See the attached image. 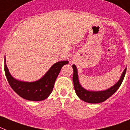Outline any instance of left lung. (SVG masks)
<instances>
[{
    "instance_id": "left-lung-1",
    "label": "left lung",
    "mask_w": 130,
    "mask_h": 130,
    "mask_svg": "<svg viewBox=\"0 0 130 130\" xmlns=\"http://www.w3.org/2000/svg\"><path fill=\"white\" fill-rule=\"evenodd\" d=\"M73 80L74 89L75 92L78 96V98L88 103H100L105 101L108 98L111 96L120 87L121 84L124 80L125 75H126V68L124 69L122 75L121 76L120 80L117 83L115 84L113 87L104 91H89L85 90L80 86L78 82V74H77V67L75 65H73Z\"/></svg>"
}]
</instances>
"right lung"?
Returning a JSON list of instances; mask_svg holds the SVG:
<instances>
[{"label":"right lung","mask_w":130,"mask_h":130,"mask_svg":"<svg viewBox=\"0 0 130 130\" xmlns=\"http://www.w3.org/2000/svg\"><path fill=\"white\" fill-rule=\"evenodd\" d=\"M69 61H63L55 63L41 79L35 82H23L16 80L10 74L4 59V71L12 89L23 99L31 101H40L47 99L52 93L55 80L62 67Z\"/></svg>","instance_id":"1"}]
</instances>
